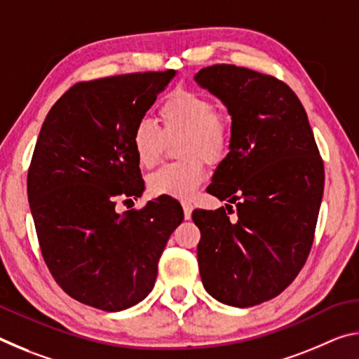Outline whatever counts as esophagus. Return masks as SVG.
<instances>
[{"label":"esophagus","instance_id":"34e87169","mask_svg":"<svg viewBox=\"0 0 359 359\" xmlns=\"http://www.w3.org/2000/svg\"><path fill=\"white\" fill-rule=\"evenodd\" d=\"M182 208H184V214L187 220L191 218V212H193V204L190 201H182Z\"/></svg>","mask_w":359,"mask_h":359}]
</instances>
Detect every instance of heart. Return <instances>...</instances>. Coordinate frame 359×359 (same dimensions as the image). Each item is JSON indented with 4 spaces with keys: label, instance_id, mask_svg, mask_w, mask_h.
<instances>
[{
    "label": "heart",
    "instance_id": "obj_1",
    "mask_svg": "<svg viewBox=\"0 0 359 359\" xmlns=\"http://www.w3.org/2000/svg\"><path fill=\"white\" fill-rule=\"evenodd\" d=\"M163 130L154 120L139 118L131 131V145L139 165L155 166L165 149L166 137L182 135L179 155L184 160L168 163L150 174L149 187L154 194L190 198L205 179L204 160L218 163L231 144L226 118L217 112L208 96L177 88L160 106Z\"/></svg>",
    "mask_w": 359,
    "mask_h": 359
}]
</instances>
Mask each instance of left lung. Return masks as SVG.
<instances>
[{"instance_id": "obj_1", "label": "left lung", "mask_w": 359, "mask_h": 359, "mask_svg": "<svg viewBox=\"0 0 359 359\" xmlns=\"http://www.w3.org/2000/svg\"><path fill=\"white\" fill-rule=\"evenodd\" d=\"M194 81L231 115L229 154L208 187L229 204L191 215L201 231L199 274L217 301L252 307L280 294L306 264L323 198V160L285 82L234 65L203 68Z\"/></svg>"}]
</instances>
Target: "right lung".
Listing matches in <instances>:
<instances>
[{
    "instance_id": "right-lung-1",
    "label": "right lung",
    "mask_w": 359,
    "mask_h": 359,
    "mask_svg": "<svg viewBox=\"0 0 359 359\" xmlns=\"http://www.w3.org/2000/svg\"><path fill=\"white\" fill-rule=\"evenodd\" d=\"M174 69L79 82L48 111L28 169V201L46 264L71 297L106 312L136 306L184 220L174 198L117 212L144 191L131 131Z\"/></svg>"
}]
</instances>
